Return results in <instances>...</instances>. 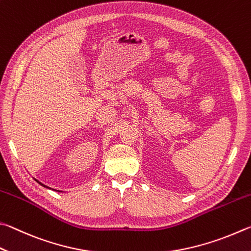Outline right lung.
<instances>
[{
  "instance_id": "add662e5",
  "label": "right lung",
  "mask_w": 251,
  "mask_h": 251,
  "mask_svg": "<svg viewBox=\"0 0 251 251\" xmlns=\"http://www.w3.org/2000/svg\"><path fill=\"white\" fill-rule=\"evenodd\" d=\"M35 181H36V182H37V183H39V184H41V185H42V186H44V187H47V188H50V187H48V186H46V185H44V184H42V183H41V182H38V181H37V179H35ZM58 192H59V191H58Z\"/></svg>"
}]
</instances>
